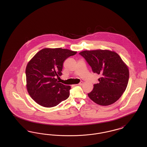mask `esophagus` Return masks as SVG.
<instances>
[{"label": "esophagus", "instance_id": "34e87169", "mask_svg": "<svg viewBox=\"0 0 147 147\" xmlns=\"http://www.w3.org/2000/svg\"><path fill=\"white\" fill-rule=\"evenodd\" d=\"M83 84V82H80L78 84H77L78 85H82Z\"/></svg>", "mask_w": 147, "mask_h": 147}]
</instances>
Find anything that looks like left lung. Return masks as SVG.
Instances as JSON below:
<instances>
[{"label":"left lung","mask_w":147,"mask_h":147,"mask_svg":"<svg viewBox=\"0 0 147 147\" xmlns=\"http://www.w3.org/2000/svg\"><path fill=\"white\" fill-rule=\"evenodd\" d=\"M94 73L100 74L98 84L94 85L88 96L102 106L111 105L126 90L129 70L117 53L109 50L84 51L79 53Z\"/></svg>","instance_id":"obj_1"}]
</instances>
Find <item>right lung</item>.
Segmentation results:
<instances>
[{
	"mask_svg": "<svg viewBox=\"0 0 147 147\" xmlns=\"http://www.w3.org/2000/svg\"><path fill=\"white\" fill-rule=\"evenodd\" d=\"M77 53L61 48L44 49L28 62L26 87L29 95L38 104L54 107L69 96L70 86L59 83L56 78L62 74L65 60Z\"/></svg>",
	"mask_w": 147,
	"mask_h": 147,
	"instance_id": "obj_1",
	"label": "right lung"
}]
</instances>
